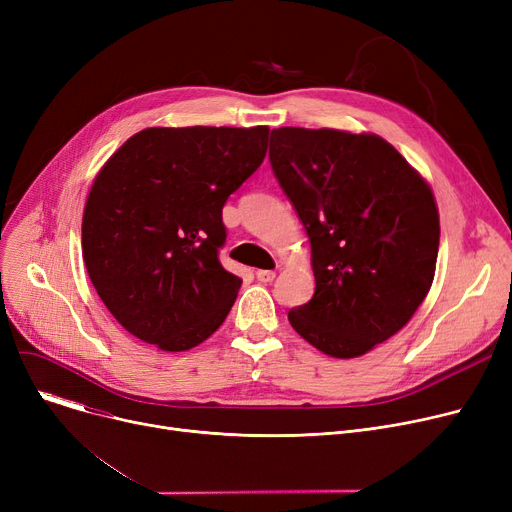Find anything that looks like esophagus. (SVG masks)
Returning a JSON list of instances; mask_svg holds the SVG:
<instances>
[{"label":"esophagus","mask_w":512,"mask_h":512,"mask_svg":"<svg viewBox=\"0 0 512 512\" xmlns=\"http://www.w3.org/2000/svg\"><path fill=\"white\" fill-rule=\"evenodd\" d=\"M255 276H257V280H259V282L267 284V282H272V280L276 278V272H274V270H257V272H255Z\"/></svg>","instance_id":"obj_1"}]
</instances>
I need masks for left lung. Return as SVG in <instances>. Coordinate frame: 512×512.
Segmentation results:
<instances>
[{"label": "left lung", "instance_id": "left-lung-1", "mask_svg": "<svg viewBox=\"0 0 512 512\" xmlns=\"http://www.w3.org/2000/svg\"><path fill=\"white\" fill-rule=\"evenodd\" d=\"M270 164L307 230L315 274L290 326L330 357H361L407 326L432 286V188L375 134L274 128Z\"/></svg>", "mask_w": 512, "mask_h": 512}]
</instances>
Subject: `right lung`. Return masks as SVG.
Listing matches in <instances>:
<instances>
[{
	"label": "right lung",
	"instance_id": "obj_1",
	"mask_svg": "<svg viewBox=\"0 0 512 512\" xmlns=\"http://www.w3.org/2000/svg\"><path fill=\"white\" fill-rule=\"evenodd\" d=\"M270 128H145L97 174L83 259L132 336L188 351L222 326L242 280L226 272L222 209L259 166Z\"/></svg>",
	"mask_w": 512,
	"mask_h": 512
}]
</instances>
